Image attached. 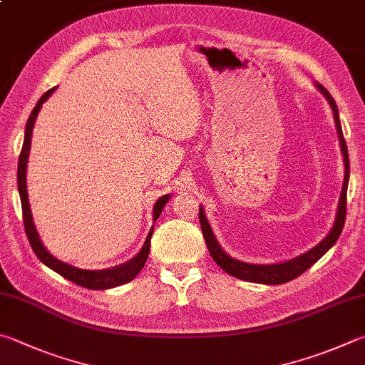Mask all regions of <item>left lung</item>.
I'll use <instances>...</instances> for the list:
<instances>
[{"mask_svg": "<svg viewBox=\"0 0 365 365\" xmlns=\"http://www.w3.org/2000/svg\"><path fill=\"white\" fill-rule=\"evenodd\" d=\"M316 86L317 89L322 92L324 97L327 98L330 103V108L334 111L336 132H339V138H340V148L344 158V182H343L340 202H339V209H336L334 227L330 230V233L324 237L316 247L309 249L308 252H304V254L292 258V260L273 263V264H252V263L236 260V258L230 257L227 252L220 247V244L217 242L214 233H212V228L207 222V218H205L202 207H200V223H201L202 236L205 240V244H207V249L210 252L212 258H214L215 263L225 271V273L235 276L237 279L257 282V284H268V286H276V284H284V282L292 281L302 273H304L308 268L313 267V264L334 246L336 240H339V236L341 235V230L344 227V218H346V191H348V180H349L348 148L343 137V130H341V124L339 118V108H336L335 101L332 98V96L329 94L326 88H322L321 84H316Z\"/></svg>", "mask_w": 365, "mask_h": 365, "instance_id": "8db88e82", "label": "left lung"}]
</instances>
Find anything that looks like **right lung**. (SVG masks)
Masks as SVG:
<instances>
[{"label":"right lung","instance_id":"right-lung-1","mask_svg":"<svg viewBox=\"0 0 365 365\" xmlns=\"http://www.w3.org/2000/svg\"><path fill=\"white\" fill-rule=\"evenodd\" d=\"M54 91H56V88H52V89L46 92V94L38 101L36 107L33 108L29 121H26V125H25V138H24L21 156H19L17 185H19V195H21V202H22L24 227H25L26 237H29L33 252H35L36 257L46 264V267L54 269L56 273L63 276L65 279L75 282L76 286L92 289V290H103V289H111V287L121 286V284H125V282L134 279V277L142 271L143 264L147 263L148 252H150V241H151V235H153V228L150 230L147 240H145L143 247L140 249V252H138V254L134 258H132V260L119 264V267L110 268V269L91 271V269H81V268L71 267V264L63 263L61 260H57L56 257H52L48 252V249L43 246V242L38 236L35 223H33L30 202H29V193H26V161H29L30 145H31V132H33V125H35V121H36V116L39 113V110H41L43 103L48 101L49 96ZM169 197H170V195H164L163 197H160V200L156 201L155 209H153V220L155 222L158 220V217L161 215L163 207L165 205V202L169 201Z\"/></svg>","mask_w":365,"mask_h":365}]
</instances>
